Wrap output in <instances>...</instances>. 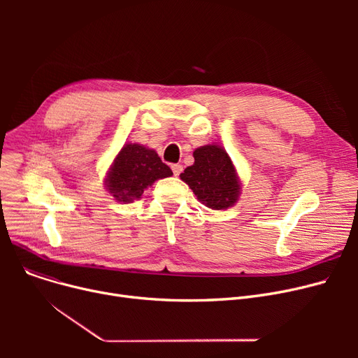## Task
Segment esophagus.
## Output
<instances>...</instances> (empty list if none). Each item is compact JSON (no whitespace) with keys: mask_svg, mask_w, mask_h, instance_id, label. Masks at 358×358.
Instances as JSON below:
<instances>
[{"mask_svg":"<svg viewBox=\"0 0 358 358\" xmlns=\"http://www.w3.org/2000/svg\"><path fill=\"white\" fill-rule=\"evenodd\" d=\"M171 169H173L174 176L178 177V176L182 173V165H180V164H173V165H171Z\"/></svg>","mask_w":358,"mask_h":358,"instance_id":"34e87169","label":"esophagus"}]
</instances>
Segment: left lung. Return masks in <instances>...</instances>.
Masks as SVG:
<instances>
[{"instance_id": "8db88e82", "label": "left lung", "mask_w": 358, "mask_h": 358, "mask_svg": "<svg viewBox=\"0 0 358 358\" xmlns=\"http://www.w3.org/2000/svg\"><path fill=\"white\" fill-rule=\"evenodd\" d=\"M193 157L194 164L187 166L180 177L189 184L197 200L213 210L234 206L241 187L228 154L216 145H206L197 148Z\"/></svg>"}]
</instances>
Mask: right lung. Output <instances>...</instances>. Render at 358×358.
Segmentation results:
<instances>
[{
	"mask_svg": "<svg viewBox=\"0 0 358 358\" xmlns=\"http://www.w3.org/2000/svg\"><path fill=\"white\" fill-rule=\"evenodd\" d=\"M171 176V168L161 161L154 149L138 143H127L122 148L110 168L107 190L116 200L130 203L141 199L154 181Z\"/></svg>",
	"mask_w": 358,
	"mask_h": 358,
	"instance_id": "add662e5",
	"label": "right lung"
}]
</instances>
